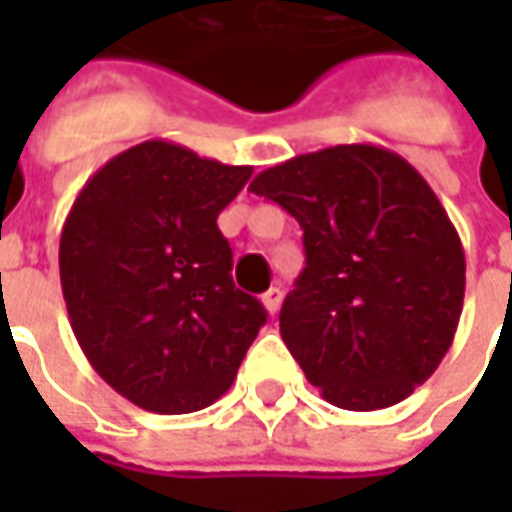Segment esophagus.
<instances>
[{
	"label": "esophagus",
	"mask_w": 512,
	"mask_h": 512,
	"mask_svg": "<svg viewBox=\"0 0 512 512\" xmlns=\"http://www.w3.org/2000/svg\"><path fill=\"white\" fill-rule=\"evenodd\" d=\"M262 305L267 307V313H270V316H276V313H279V307H282V290H279V287H270L265 296H262Z\"/></svg>",
	"instance_id": "esophagus-1"
}]
</instances>
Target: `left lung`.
Instances as JSON below:
<instances>
[{
    "instance_id": "1",
    "label": "left lung",
    "mask_w": 512,
    "mask_h": 512,
    "mask_svg": "<svg viewBox=\"0 0 512 512\" xmlns=\"http://www.w3.org/2000/svg\"><path fill=\"white\" fill-rule=\"evenodd\" d=\"M250 190L305 230L279 330L307 382L344 410L407 399L464 305L462 239L433 187L393 150L336 145L262 170Z\"/></svg>"
}]
</instances>
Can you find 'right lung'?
Instances as JSON below:
<instances>
[{
	"label": "right lung",
	"mask_w": 512,
	"mask_h": 512,
	"mask_svg": "<svg viewBox=\"0 0 512 512\" xmlns=\"http://www.w3.org/2000/svg\"><path fill=\"white\" fill-rule=\"evenodd\" d=\"M250 173L150 139L96 170L70 207L59 279L73 336L142 410L179 416L222 399L267 322L233 285L216 225Z\"/></svg>",
	"instance_id": "1"
}]
</instances>
